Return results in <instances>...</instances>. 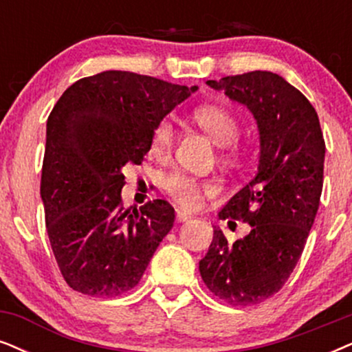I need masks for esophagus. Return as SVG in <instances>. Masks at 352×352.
<instances>
[{
    "instance_id": "1",
    "label": "esophagus",
    "mask_w": 352,
    "mask_h": 352,
    "mask_svg": "<svg viewBox=\"0 0 352 352\" xmlns=\"http://www.w3.org/2000/svg\"><path fill=\"white\" fill-rule=\"evenodd\" d=\"M177 221L179 222H185V221H190L191 219V216L188 214V212H185V211H180V209H177Z\"/></svg>"
}]
</instances>
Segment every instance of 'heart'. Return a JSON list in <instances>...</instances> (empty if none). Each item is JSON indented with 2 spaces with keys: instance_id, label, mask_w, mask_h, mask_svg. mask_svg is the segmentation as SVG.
Instances as JSON below:
<instances>
[{
  "instance_id": "heart-1",
  "label": "heart",
  "mask_w": 352,
  "mask_h": 352,
  "mask_svg": "<svg viewBox=\"0 0 352 352\" xmlns=\"http://www.w3.org/2000/svg\"><path fill=\"white\" fill-rule=\"evenodd\" d=\"M197 126L206 133L217 146H221L222 157L228 162H237L243 155V148L239 143L240 135L239 118L229 109L219 105H203L198 107L191 113ZM175 141V130L168 120H161L154 126L149 140V153L154 157H167L173 148ZM164 190L179 204L182 209L195 211L201 208L206 198H212L219 193V185L212 180H203L191 177L184 172H173L164 180Z\"/></svg>"
}]
</instances>
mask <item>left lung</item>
Segmentation results:
<instances>
[{"instance_id": "8db88e82", "label": "left lung", "mask_w": 352, "mask_h": 352, "mask_svg": "<svg viewBox=\"0 0 352 352\" xmlns=\"http://www.w3.org/2000/svg\"><path fill=\"white\" fill-rule=\"evenodd\" d=\"M208 86L250 109L261 153L256 175L219 212L221 219L248 222L250 234L229 243L214 229L199 273L226 304L255 305L281 291L304 252L323 188V133L307 97L271 71Z\"/></svg>"}]
</instances>
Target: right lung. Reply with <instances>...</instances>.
I'll return each mask as SVG.
<instances>
[{"mask_svg":"<svg viewBox=\"0 0 352 352\" xmlns=\"http://www.w3.org/2000/svg\"><path fill=\"white\" fill-rule=\"evenodd\" d=\"M197 89L104 71L71 84L53 107L40 197L53 255L71 289L115 297L140 283L175 211L164 199L124 209L123 168L140 166L155 124Z\"/></svg>","mask_w":352,"mask_h":352,"instance_id":"1","label":"right lung"}]
</instances>
